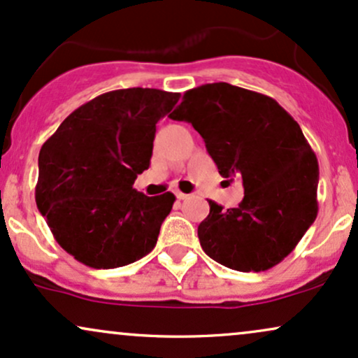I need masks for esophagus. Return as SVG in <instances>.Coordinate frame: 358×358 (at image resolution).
Wrapping results in <instances>:
<instances>
[{"instance_id":"1","label":"esophagus","mask_w":358,"mask_h":358,"mask_svg":"<svg viewBox=\"0 0 358 358\" xmlns=\"http://www.w3.org/2000/svg\"><path fill=\"white\" fill-rule=\"evenodd\" d=\"M176 197H178V199H186L187 194H184V192L180 191H176Z\"/></svg>"}]
</instances>
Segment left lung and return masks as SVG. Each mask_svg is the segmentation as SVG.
<instances>
[{
	"label": "left lung",
	"instance_id": "1",
	"mask_svg": "<svg viewBox=\"0 0 358 358\" xmlns=\"http://www.w3.org/2000/svg\"><path fill=\"white\" fill-rule=\"evenodd\" d=\"M169 117L192 124L222 178L245 187L238 208L209 201L197 228L204 253L246 273L283 262L318 213V161L296 120L271 96L224 82L187 90Z\"/></svg>",
	"mask_w": 358,
	"mask_h": 358
}]
</instances>
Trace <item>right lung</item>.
Segmentation results:
<instances>
[{
	"label": "right lung",
	"mask_w": 358,
	"mask_h": 358,
	"mask_svg": "<svg viewBox=\"0 0 358 358\" xmlns=\"http://www.w3.org/2000/svg\"><path fill=\"white\" fill-rule=\"evenodd\" d=\"M178 100L157 88L107 92L71 112L41 147L36 206L77 262L110 270L154 250L176 196L132 186L149 169L155 124Z\"/></svg>",
	"instance_id": "obj_1"
}]
</instances>
